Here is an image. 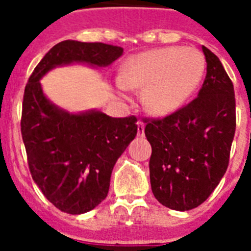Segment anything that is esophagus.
Returning <instances> with one entry per match:
<instances>
[{
    "label": "esophagus",
    "instance_id": "1",
    "mask_svg": "<svg viewBox=\"0 0 251 251\" xmlns=\"http://www.w3.org/2000/svg\"><path fill=\"white\" fill-rule=\"evenodd\" d=\"M138 135H141V137L145 135V124L142 121L138 122Z\"/></svg>",
    "mask_w": 251,
    "mask_h": 251
}]
</instances>
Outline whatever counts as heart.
<instances>
[{"instance_id":"obj_1","label":"heart","mask_w":251,"mask_h":251,"mask_svg":"<svg viewBox=\"0 0 251 251\" xmlns=\"http://www.w3.org/2000/svg\"><path fill=\"white\" fill-rule=\"evenodd\" d=\"M206 70L204 57L193 47H165L138 53L120 73L121 90H143V105L151 114L168 116L179 109L198 88Z\"/></svg>"}]
</instances>
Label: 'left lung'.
<instances>
[{"label":"left lung","mask_w":251,"mask_h":251,"mask_svg":"<svg viewBox=\"0 0 251 251\" xmlns=\"http://www.w3.org/2000/svg\"><path fill=\"white\" fill-rule=\"evenodd\" d=\"M207 74L198 96L164 118H146L152 147L150 181L155 198L176 211L202 204L229 164L236 131V99L222 62L202 47Z\"/></svg>","instance_id":"1"}]
</instances>
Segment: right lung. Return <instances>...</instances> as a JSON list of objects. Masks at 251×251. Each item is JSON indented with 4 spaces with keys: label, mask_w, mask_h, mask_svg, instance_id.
Masks as SVG:
<instances>
[{
    "label": "right lung",
    "mask_w": 251,
    "mask_h": 251,
    "mask_svg": "<svg viewBox=\"0 0 251 251\" xmlns=\"http://www.w3.org/2000/svg\"><path fill=\"white\" fill-rule=\"evenodd\" d=\"M122 52L104 43L61 41L25 84L21 130L29 172L45 198L66 214H84L105 199L114 164L137 135V117L69 113L45 98L40 79L56 66L74 62L108 66Z\"/></svg>",
    "instance_id": "add662e5"
}]
</instances>
